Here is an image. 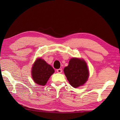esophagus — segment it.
<instances>
[{"label": "esophagus", "mask_w": 120, "mask_h": 120, "mask_svg": "<svg viewBox=\"0 0 120 120\" xmlns=\"http://www.w3.org/2000/svg\"><path fill=\"white\" fill-rule=\"evenodd\" d=\"M56 71H57V72H58V73H61L62 70L61 69H58L56 70Z\"/></svg>", "instance_id": "1"}]
</instances>
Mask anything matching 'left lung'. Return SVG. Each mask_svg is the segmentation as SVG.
Instances as JSON below:
<instances>
[{
    "instance_id": "1",
    "label": "left lung",
    "mask_w": 120,
    "mask_h": 120,
    "mask_svg": "<svg viewBox=\"0 0 120 120\" xmlns=\"http://www.w3.org/2000/svg\"><path fill=\"white\" fill-rule=\"evenodd\" d=\"M64 71L69 82L74 88L84 85L89 77L87 64L82 59H71L68 66L64 68Z\"/></svg>"
}]
</instances>
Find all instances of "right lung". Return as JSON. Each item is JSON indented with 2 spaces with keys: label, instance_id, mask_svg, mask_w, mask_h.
Here are the masks:
<instances>
[{
  "label": "right lung",
  "instance_id": "obj_1",
  "mask_svg": "<svg viewBox=\"0 0 120 120\" xmlns=\"http://www.w3.org/2000/svg\"><path fill=\"white\" fill-rule=\"evenodd\" d=\"M54 72V69L41 58H38L32 68V77L36 84L45 85L50 76Z\"/></svg>",
  "mask_w": 120,
  "mask_h": 120
}]
</instances>
